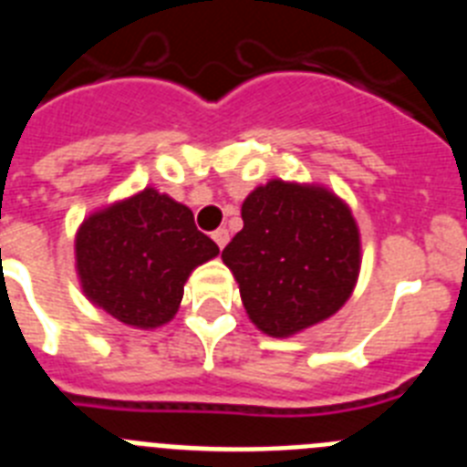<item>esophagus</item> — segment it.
Segmentation results:
<instances>
[{"instance_id":"34e87169","label":"esophagus","mask_w":467,"mask_h":467,"mask_svg":"<svg viewBox=\"0 0 467 467\" xmlns=\"http://www.w3.org/2000/svg\"><path fill=\"white\" fill-rule=\"evenodd\" d=\"M213 241L220 245V250H224V245L229 243V231H226V229L213 231Z\"/></svg>"}]
</instances>
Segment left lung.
Wrapping results in <instances>:
<instances>
[{
    "label": "left lung",
    "mask_w": 467,
    "mask_h": 467,
    "mask_svg": "<svg viewBox=\"0 0 467 467\" xmlns=\"http://www.w3.org/2000/svg\"><path fill=\"white\" fill-rule=\"evenodd\" d=\"M241 217L222 259L257 329L285 339L348 301L360 275V229L337 193L271 180L247 193Z\"/></svg>",
    "instance_id": "obj_1"
}]
</instances>
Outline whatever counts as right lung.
Instances as JSON below:
<instances>
[{"label":"right lung","instance_id":"add662e5","mask_svg":"<svg viewBox=\"0 0 467 467\" xmlns=\"http://www.w3.org/2000/svg\"><path fill=\"white\" fill-rule=\"evenodd\" d=\"M217 254L192 210L154 187L90 213L74 236L86 299L138 329L171 323L192 271Z\"/></svg>","mask_w":467,"mask_h":467}]
</instances>
